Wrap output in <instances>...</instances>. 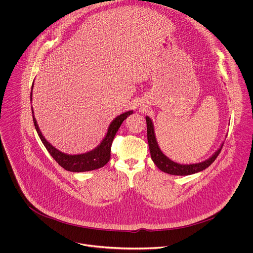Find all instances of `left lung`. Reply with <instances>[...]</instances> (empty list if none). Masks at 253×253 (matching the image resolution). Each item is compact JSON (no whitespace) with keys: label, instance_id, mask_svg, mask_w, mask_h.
<instances>
[{"label":"left lung","instance_id":"left-lung-1","mask_svg":"<svg viewBox=\"0 0 253 253\" xmlns=\"http://www.w3.org/2000/svg\"><path fill=\"white\" fill-rule=\"evenodd\" d=\"M146 121H147V137H148V143H149V148H150V153L153 162L155 165L164 172L172 174V175H190L193 173H197L199 171L204 170L207 169L209 166L213 164V162L217 159L219 154L221 153V150L223 148V145L215 152V154L212 155L211 158L208 160L198 163V164H192V165H180L177 163H174L173 161L169 160L160 149L156 134H155V129H154V124L152 119L149 116H146Z\"/></svg>","mask_w":253,"mask_h":253}]
</instances>
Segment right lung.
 <instances>
[{
    "instance_id": "add662e5",
    "label": "right lung",
    "mask_w": 253,
    "mask_h": 253,
    "mask_svg": "<svg viewBox=\"0 0 253 253\" xmlns=\"http://www.w3.org/2000/svg\"><path fill=\"white\" fill-rule=\"evenodd\" d=\"M34 84V82H33ZM33 84L31 86V92H30V100H32V88ZM32 111V117H33V123L35 126V129L37 131V134L42 141L43 145L49 152V154L52 156V158L61 166L63 169H65L68 171L72 172H84V171H89L94 170L97 169H100L104 167L109 159H110V151H111V145L113 142V139L115 137V134L117 133L119 127L121 126L122 122L133 113V110L126 111L117 117L113 119V121L110 123L107 133L101 143L93 150L80 155H68L65 153H62L61 151L57 150L55 147H53L42 135L38 124L36 122V119L33 114V109L31 106Z\"/></svg>"
}]
</instances>
